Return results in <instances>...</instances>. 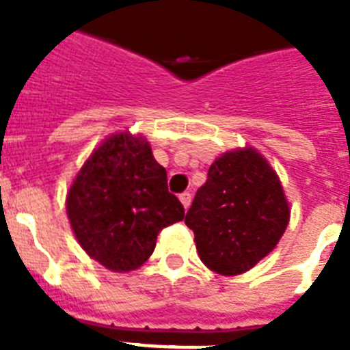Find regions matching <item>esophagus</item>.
<instances>
[{
    "mask_svg": "<svg viewBox=\"0 0 350 350\" xmlns=\"http://www.w3.org/2000/svg\"><path fill=\"white\" fill-rule=\"evenodd\" d=\"M191 200H192L191 192H181V194H180V202H181V205H183V207H185V208L191 207Z\"/></svg>",
    "mask_w": 350,
    "mask_h": 350,
    "instance_id": "obj_1",
    "label": "esophagus"
}]
</instances>
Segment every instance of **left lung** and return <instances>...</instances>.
Segmentation results:
<instances>
[{
	"mask_svg": "<svg viewBox=\"0 0 350 350\" xmlns=\"http://www.w3.org/2000/svg\"><path fill=\"white\" fill-rule=\"evenodd\" d=\"M291 219L280 176L260 150H227L208 169L185 224L203 265L238 276L276 249Z\"/></svg>",
	"mask_w": 350,
	"mask_h": 350,
	"instance_id": "8db88e82",
	"label": "left lung"
}]
</instances>
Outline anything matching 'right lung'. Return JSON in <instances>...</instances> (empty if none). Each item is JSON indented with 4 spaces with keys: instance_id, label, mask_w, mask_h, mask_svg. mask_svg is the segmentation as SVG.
<instances>
[{
    "instance_id": "obj_1",
    "label": "right lung",
    "mask_w": 350,
    "mask_h": 350,
    "mask_svg": "<svg viewBox=\"0 0 350 350\" xmlns=\"http://www.w3.org/2000/svg\"><path fill=\"white\" fill-rule=\"evenodd\" d=\"M65 207L81 249L112 272L139 269L161 229L185 216L147 137L131 131L112 132L90 152Z\"/></svg>"
}]
</instances>
